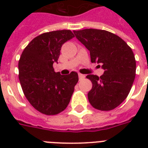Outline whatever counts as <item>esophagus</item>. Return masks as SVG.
I'll use <instances>...</instances> for the list:
<instances>
[{
  "mask_svg": "<svg viewBox=\"0 0 148 148\" xmlns=\"http://www.w3.org/2000/svg\"><path fill=\"white\" fill-rule=\"evenodd\" d=\"M78 77L80 80H83V79L85 78V75L82 74H78Z\"/></svg>",
  "mask_w": 148,
  "mask_h": 148,
  "instance_id": "34e87169",
  "label": "esophagus"
}]
</instances>
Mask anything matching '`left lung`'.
Here are the masks:
<instances>
[{
	"instance_id": "1",
	"label": "left lung",
	"mask_w": 148,
	"mask_h": 148,
	"mask_svg": "<svg viewBox=\"0 0 148 148\" xmlns=\"http://www.w3.org/2000/svg\"><path fill=\"white\" fill-rule=\"evenodd\" d=\"M74 33L89 50L91 62L101 64L104 70L101 77H86L92 82L88 101L97 110L114 109L127 97L135 78L133 51L123 39L104 30L84 29Z\"/></svg>"
}]
</instances>
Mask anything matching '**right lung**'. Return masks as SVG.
I'll return each instance as SVG.
<instances>
[{"mask_svg":"<svg viewBox=\"0 0 148 148\" xmlns=\"http://www.w3.org/2000/svg\"><path fill=\"white\" fill-rule=\"evenodd\" d=\"M70 30L44 33L24 48L18 63L19 80L27 101L39 112L58 114L67 108L78 81V74L56 73L60 51L66 41L74 38Z\"/></svg>","mask_w":148,"mask_h":148,"instance_id":"right-lung-1","label":"right lung"}]
</instances>
